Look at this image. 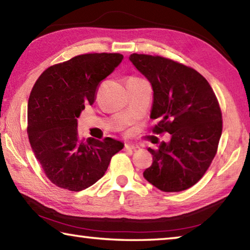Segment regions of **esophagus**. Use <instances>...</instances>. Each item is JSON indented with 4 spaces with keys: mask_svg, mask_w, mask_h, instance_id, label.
Returning a JSON list of instances; mask_svg holds the SVG:
<instances>
[{
    "mask_svg": "<svg viewBox=\"0 0 250 250\" xmlns=\"http://www.w3.org/2000/svg\"><path fill=\"white\" fill-rule=\"evenodd\" d=\"M139 145H137V143H125V150H131V151H135L139 149Z\"/></svg>",
    "mask_w": 250,
    "mask_h": 250,
    "instance_id": "1",
    "label": "esophagus"
}]
</instances>
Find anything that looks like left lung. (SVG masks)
I'll return each mask as SVG.
<instances>
[{"label": "left lung", "mask_w": 250, "mask_h": 250, "mask_svg": "<svg viewBox=\"0 0 250 250\" xmlns=\"http://www.w3.org/2000/svg\"><path fill=\"white\" fill-rule=\"evenodd\" d=\"M130 62L153 89L151 118L160 119L155 133L171 140L149 147L152 166L145 179L163 192H180L196 184L216 154L222 135V112L208 82L195 69L171 59L132 54Z\"/></svg>", "instance_id": "left-lung-1"}]
</instances>
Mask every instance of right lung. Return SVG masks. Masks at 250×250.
I'll return each mask as SVG.
<instances>
[{
    "label": "right lung",
    "mask_w": 250,
    "mask_h": 250,
    "mask_svg": "<svg viewBox=\"0 0 250 250\" xmlns=\"http://www.w3.org/2000/svg\"><path fill=\"white\" fill-rule=\"evenodd\" d=\"M121 54H84L46 69L34 84L27 104L28 139L46 176L58 188L78 192L107 171L124 143L79 138L78 118L92 104L99 83L116 69Z\"/></svg>",
    "instance_id": "right-lung-1"
}]
</instances>
